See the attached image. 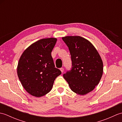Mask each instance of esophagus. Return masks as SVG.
Segmentation results:
<instances>
[{
    "label": "esophagus",
    "instance_id": "1",
    "mask_svg": "<svg viewBox=\"0 0 122 122\" xmlns=\"http://www.w3.org/2000/svg\"><path fill=\"white\" fill-rule=\"evenodd\" d=\"M60 71H61L62 73V72H63V71H64V69H63V68H60Z\"/></svg>",
    "mask_w": 122,
    "mask_h": 122
}]
</instances>
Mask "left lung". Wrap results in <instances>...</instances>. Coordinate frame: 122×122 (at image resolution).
Returning <instances> with one entry per match:
<instances>
[{
    "label": "left lung",
    "instance_id": "left-lung-1",
    "mask_svg": "<svg viewBox=\"0 0 122 122\" xmlns=\"http://www.w3.org/2000/svg\"><path fill=\"white\" fill-rule=\"evenodd\" d=\"M71 56L72 70L63 74L72 91L84 95L94 89L103 72L99 53L89 40L80 36L62 38Z\"/></svg>",
    "mask_w": 122,
    "mask_h": 122
}]
</instances>
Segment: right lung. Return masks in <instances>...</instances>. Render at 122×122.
<instances>
[{
	"label": "right lung",
	"mask_w": 122,
	"mask_h": 122,
	"mask_svg": "<svg viewBox=\"0 0 122 122\" xmlns=\"http://www.w3.org/2000/svg\"><path fill=\"white\" fill-rule=\"evenodd\" d=\"M57 39H42L32 43L20 56L17 66V74L25 91L37 97L50 91L54 80L61 74L56 68L51 52Z\"/></svg>",
	"instance_id": "1"
}]
</instances>
